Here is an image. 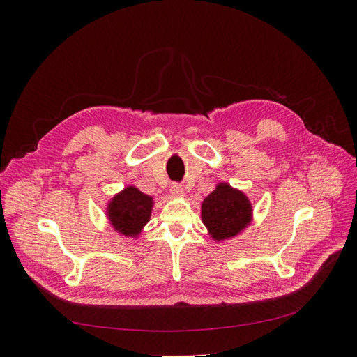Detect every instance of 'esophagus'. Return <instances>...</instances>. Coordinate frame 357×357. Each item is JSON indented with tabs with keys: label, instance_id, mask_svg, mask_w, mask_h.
Returning <instances> with one entry per match:
<instances>
[{
	"label": "esophagus",
	"instance_id": "34e87169",
	"mask_svg": "<svg viewBox=\"0 0 357 357\" xmlns=\"http://www.w3.org/2000/svg\"><path fill=\"white\" fill-rule=\"evenodd\" d=\"M169 192H171V195H172V197H177V198L185 195V189H183V186H181V185H177V183H176V185H172V186H171Z\"/></svg>",
	"mask_w": 357,
	"mask_h": 357
}]
</instances>
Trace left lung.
<instances>
[{
	"instance_id": "1",
	"label": "left lung",
	"mask_w": 357,
	"mask_h": 357,
	"mask_svg": "<svg viewBox=\"0 0 357 357\" xmlns=\"http://www.w3.org/2000/svg\"><path fill=\"white\" fill-rule=\"evenodd\" d=\"M253 207L244 192L219 183L201 205V219L214 241L234 238L250 225Z\"/></svg>"
}]
</instances>
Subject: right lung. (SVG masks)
I'll use <instances>...</instances> for the list:
<instances>
[{"label": "right lung", "instance_id": "obj_1", "mask_svg": "<svg viewBox=\"0 0 357 357\" xmlns=\"http://www.w3.org/2000/svg\"><path fill=\"white\" fill-rule=\"evenodd\" d=\"M152 208V197L146 195L135 186H126L116 193L107 205V219L116 232L137 238L150 220Z\"/></svg>", "mask_w": 357, "mask_h": 357}]
</instances>
